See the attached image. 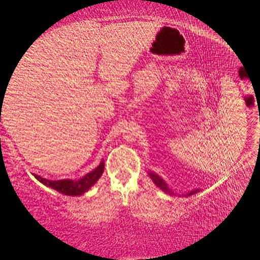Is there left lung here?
Returning <instances> with one entry per match:
<instances>
[{"label":"left lung","mask_w":260,"mask_h":260,"mask_svg":"<svg viewBox=\"0 0 260 260\" xmlns=\"http://www.w3.org/2000/svg\"><path fill=\"white\" fill-rule=\"evenodd\" d=\"M148 175H149V177L152 178V180L154 181L155 184H156L157 186H158V187H160L164 192H166V193H168V194H170V195H175V193L170 191V188L167 186L166 183H165V181H164L161 178H159L158 176L155 175V174H152V172H148ZM198 192H200V190H199V188H196V190L191 191L190 193H187L185 196L192 195V194H195V193H198Z\"/></svg>","instance_id":"left-lung-1"}]
</instances>
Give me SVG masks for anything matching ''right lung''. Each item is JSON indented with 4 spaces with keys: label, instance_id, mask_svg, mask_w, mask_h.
I'll return each mask as SVG.
<instances>
[{
    "label": "right lung",
    "instance_id": "1",
    "mask_svg": "<svg viewBox=\"0 0 260 260\" xmlns=\"http://www.w3.org/2000/svg\"><path fill=\"white\" fill-rule=\"evenodd\" d=\"M103 171H104V161H102L98 168H95L93 171H91L90 174L84 176L82 179L78 181H73L69 179L51 181L38 175H34V176L36 177V179L40 181L41 183L54 188V190L58 191L59 193H62L65 195L76 196V195H81L88 191L89 188L100 179L102 174H103Z\"/></svg>",
    "mask_w": 260,
    "mask_h": 260
}]
</instances>
